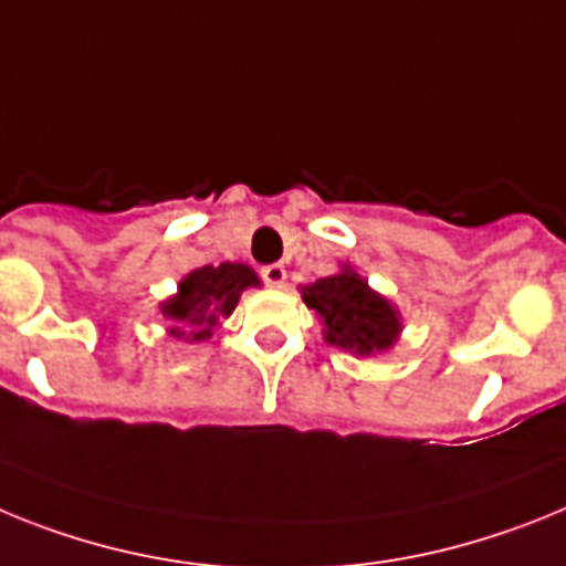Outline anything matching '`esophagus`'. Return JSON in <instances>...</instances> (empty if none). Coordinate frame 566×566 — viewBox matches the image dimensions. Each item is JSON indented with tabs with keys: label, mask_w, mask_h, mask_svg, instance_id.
<instances>
[{
	"label": "esophagus",
	"mask_w": 566,
	"mask_h": 566,
	"mask_svg": "<svg viewBox=\"0 0 566 566\" xmlns=\"http://www.w3.org/2000/svg\"><path fill=\"white\" fill-rule=\"evenodd\" d=\"M262 279L270 287H282L287 282V270H284V264H268V268H262Z\"/></svg>",
	"instance_id": "obj_1"
}]
</instances>
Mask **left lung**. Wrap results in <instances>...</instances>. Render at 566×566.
<instances>
[{
    "label": "left lung",
    "mask_w": 566,
    "mask_h": 566,
    "mask_svg": "<svg viewBox=\"0 0 566 566\" xmlns=\"http://www.w3.org/2000/svg\"><path fill=\"white\" fill-rule=\"evenodd\" d=\"M302 298L322 318L324 342L356 356L390 350L401 333L399 311L347 264L302 287Z\"/></svg>",
    "instance_id": "8db88e82"
}]
</instances>
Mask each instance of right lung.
<instances>
[{
    "instance_id": "right-lung-1",
    "label": "right lung",
    "mask_w": 566,
    "mask_h": 566,
    "mask_svg": "<svg viewBox=\"0 0 566 566\" xmlns=\"http://www.w3.org/2000/svg\"><path fill=\"white\" fill-rule=\"evenodd\" d=\"M259 276L248 264H205L179 282V293L161 304V316L170 322V336L205 342L228 318L248 287H259Z\"/></svg>"
}]
</instances>
